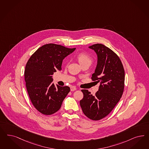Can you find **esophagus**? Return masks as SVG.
<instances>
[{
  "label": "esophagus",
  "instance_id": "34e87169",
  "mask_svg": "<svg viewBox=\"0 0 149 149\" xmlns=\"http://www.w3.org/2000/svg\"><path fill=\"white\" fill-rule=\"evenodd\" d=\"M70 90H71V91H74L77 90V88L74 86H72L70 87Z\"/></svg>",
  "mask_w": 149,
  "mask_h": 149
}]
</instances>
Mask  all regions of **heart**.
Segmentation results:
<instances>
[{"label": "heart", "mask_w": 149, "mask_h": 149, "mask_svg": "<svg viewBox=\"0 0 149 149\" xmlns=\"http://www.w3.org/2000/svg\"><path fill=\"white\" fill-rule=\"evenodd\" d=\"M77 59L81 65H82L86 63H91L92 62V58L87 53L84 52H80L77 54Z\"/></svg>", "instance_id": "obj_1"}]
</instances>
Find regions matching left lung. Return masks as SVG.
Instances as JSON below:
<instances>
[{"mask_svg": "<svg viewBox=\"0 0 149 149\" xmlns=\"http://www.w3.org/2000/svg\"><path fill=\"white\" fill-rule=\"evenodd\" d=\"M97 56V64L92 80L100 85L95 95L82 90L84 97L80 101L84 114L93 120H98L110 113L123 95L125 72L119 56L102 44L89 47Z\"/></svg>", "mask_w": 149, "mask_h": 149, "instance_id": "left-lung-1", "label": "left lung"}]
</instances>
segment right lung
Wrapping results in <instances>:
<instances>
[{"mask_svg": "<svg viewBox=\"0 0 149 149\" xmlns=\"http://www.w3.org/2000/svg\"><path fill=\"white\" fill-rule=\"evenodd\" d=\"M75 49L47 44L39 48L27 62L24 72L27 91L32 104L40 113H56L69 93L70 87L52 83V75L61 70L63 60Z\"/></svg>", "mask_w": 149, "mask_h": 149, "instance_id": "right-lung-1", "label": "right lung"}]
</instances>
